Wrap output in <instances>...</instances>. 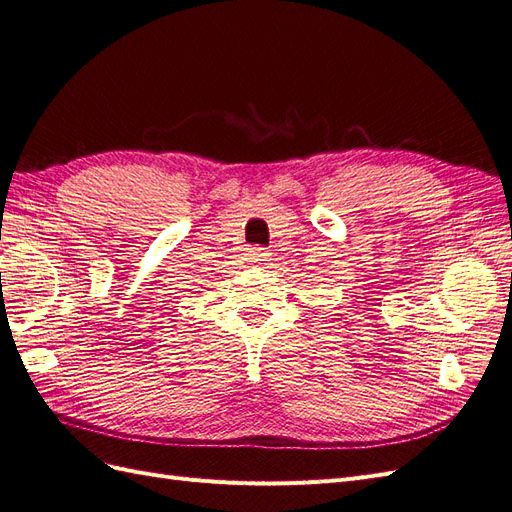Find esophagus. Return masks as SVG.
<instances>
[{
  "label": "esophagus",
  "mask_w": 512,
  "mask_h": 512,
  "mask_svg": "<svg viewBox=\"0 0 512 512\" xmlns=\"http://www.w3.org/2000/svg\"><path fill=\"white\" fill-rule=\"evenodd\" d=\"M269 258V252L265 247H252L250 252H247V260L250 262H265Z\"/></svg>",
  "instance_id": "obj_1"
}]
</instances>
